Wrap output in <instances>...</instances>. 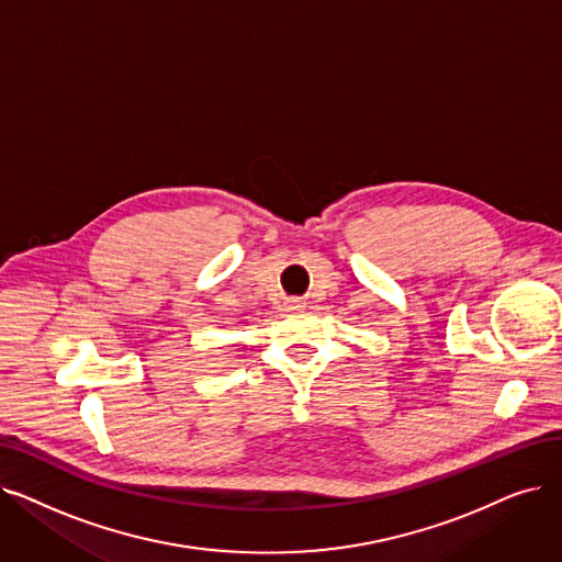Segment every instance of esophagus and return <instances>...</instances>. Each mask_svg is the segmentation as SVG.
<instances>
[{
	"mask_svg": "<svg viewBox=\"0 0 562 562\" xmlns=\"http://www.w3.org/2000/svg\"><path fill=\"white\" fill-rule=\"evenodd\" d=\"M305 305L301 301H289V310H303Z\"/></svg>",
	"mask_w": 562,
	"mask_h": 562,
	"instance_id": "esophagus-1",
	"label": "esophagus"
}]
</instances>
